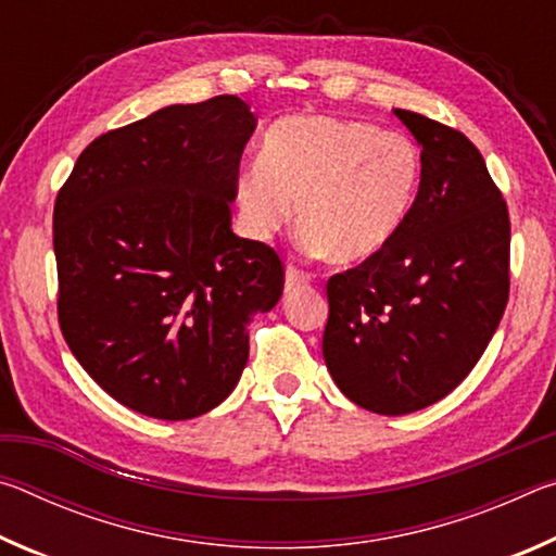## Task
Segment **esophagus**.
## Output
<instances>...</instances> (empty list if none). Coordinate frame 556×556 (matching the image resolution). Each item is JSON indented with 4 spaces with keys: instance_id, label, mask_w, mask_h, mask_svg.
<instances>
[{
    "instance_id": "1",
    "label": "esophagus",
    "mask_w": 556,
    "mask_h": 556,
    "mask_svg": "<svg viewBox=\"0 0 556 556\" xmlns=\"http://www.w3.org/2000/svg\"><path fill=\"white\" fill-rule=\"evenodd\" d=\"M308 281H312V275H308V271L296 269L294 265L287 267V279H285V289L287 291L296 289V287H304V285H308Z\"/></svg>"
}]
</instances>
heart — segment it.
<instances>
[{
  "mask_svg": "<svg viewBox=\"0 0 556 556\" xmlns=\"http://www.w3.org/2000/svg\"><path fill=\"white\" fill-rule=\"evenodd\" d=\"M421 176L417 144L402 131L331 115H291L262 139L257 168L235 186L242 228L269 240L296 205L301 242L333 265L378 255L400 232Z\"/></svg>",
  "mask_w": 556,
  "mask_h": 556,
  "instance_id": "heart-1",
  "label": "heart"
}]
</instances>
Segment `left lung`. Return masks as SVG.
Returning a JSON list of instances; mask_svg holds the SVG:
<instances>
[{
    "instance_id": "left-lung-1",
    "label": "left lung",
    "mask_w": 556,
    "mask_h": 556,
    "mask_svg": "<svg viewBox=\"0 0 556 556\" xmlns=\"http://www.w3.org/2000/svg\"><path fill=\"white\" fill-rule=\"evenodd\" d=\"M421 147L417 199L378 255L326 285L324 361L375 414H409L458 388L491 343L510 294V215L476 144L394 110Z\"/></svg>"
}]
</instances>
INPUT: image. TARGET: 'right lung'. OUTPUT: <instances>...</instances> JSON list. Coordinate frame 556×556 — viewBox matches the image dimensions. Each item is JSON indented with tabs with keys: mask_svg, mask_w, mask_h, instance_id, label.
Here are the masks:
<instances>
[{
	"mask_svg": "<svg viewBox=\"0 0 556 556\" xmlns=\"http://www.w3.org/2000/svg\"><path fill=\"white\" fill-rule=\"evenodd\" d=\"M257 117L238 96L156 110L90 142L53 205L59 324L110 397L154 419L211 412L285 289L265 242L230 228Z\"/></svg>",
	"mask_w": 556,
	"mask_h": 556,
	"instance_id": "obj_1",
	"label": "right lung"
}]
</instances>
